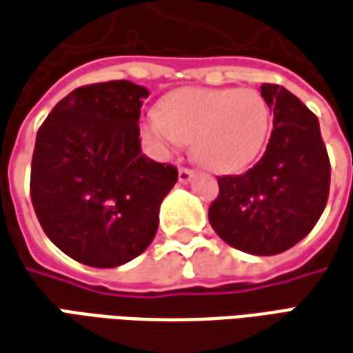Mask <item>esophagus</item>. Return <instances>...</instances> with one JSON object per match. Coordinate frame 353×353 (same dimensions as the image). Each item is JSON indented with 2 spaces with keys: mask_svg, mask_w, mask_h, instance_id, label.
Returning <instances> with one entry per match:
<instances>
[{
  "mask_svg": "<svg viewBox=\"0 0 353 353\" xmlns=\"http://www.w3.org/2000/svg\"><path fill=\"white\" fill-rule=\"evenodd\" d=\"M195 176V172L193 170H189V168H179L177 170V179H179V183H189L191 179Z\"/></svg>",
  "mask_w": 353,
  "mask_h": 353,
  "instance_id": "esophagus-1",
  "label": "esophagus"
}]
</instances>
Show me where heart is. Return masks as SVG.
I'll return each mask as SVG.
<instances>
[{"label":"heart","mask_w":353,"mask_h":353,"mask_svg":"<svg viewBox=\"0 0 353 353\" xmlns=\"http://www.w3.org/2000/svg\"><path fill=\"white\" fill-rule=\"evenodd\" d=\"M272 125L257 90L179 88L148 110L141 131L158 158H170L193 141V154L214 172H237L261 154Z\"/></svg>","instance_id":"heart-1"}]
</instances>
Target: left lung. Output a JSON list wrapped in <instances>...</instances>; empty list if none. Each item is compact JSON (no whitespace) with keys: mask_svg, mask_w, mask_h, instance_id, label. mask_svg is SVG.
<instances>
[{"mask_svg":"<svg viewBox=\"0 0 353 353\" xmlns=\"http://www.w3.org/2000/svg\"><path fill=\"white\" fill-rule=\"evenodd\" d=\"M274 112L267 150L251 170L218 177L208 220L228 245L278 255L301 241L327 207L330 162L317 116L280 85L261 86Z\"/></svg>","mask_w":353,"mask_h":353,"instance_id":"1","label":"left lung"}]
</instances>
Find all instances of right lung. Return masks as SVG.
<instances>
[{"label": "right lung", "mask_w": 353, "mask_h": 353, "mask_svg": "<svg viewBox=\"0 0 353 353\" xmlns=\"http://www.w3.org/2000/svg\"><path fill=\"white\" fill-rule=\"evenodd\" d=\"M131 81L79 86L36 133L30 199L46 236L83 265L114 268L139 257L177 170L143 154L141 106Z\"/></svg>", "instance_id": "add662e5"}]
</instances>
